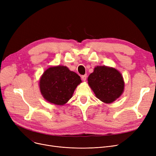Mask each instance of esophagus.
<instances>
[{"label": "esophagus", "instance_id": "obj_1", "mask_svg": "<svg viewBox=\"0 0 156 156\" xmlns=\"http://www.w3.org/2000/svg\"><path fill=\"white\" fill-rule=\"evenodd\" d=\"M81 79H82V80H83V81H86V80H87V75L81 76Z\"/></svg>", "mask_w": 156, "mask_h": 156}]
</instances>
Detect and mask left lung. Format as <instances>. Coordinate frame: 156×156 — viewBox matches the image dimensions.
<instances>
[{
    "label": "left lung",
    "instance_id": "8db88e82",
    "mask_svg": "<svg viewBox=\"0 0 156 156\" xmlns=\"http://www.w3.org/2000/svg\"><path fill=\"white\" fill-rule=\"evenodd\" d=\"M88 83L96 97L102 102L110 104L122 95L125 81L121 73L116 68L97 66L88 77Z\"/></svg>",
    "mask_w": 156,
    "mask_h": 156
}]
</instances>
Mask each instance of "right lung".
Returning a JSON list of instances; mask_svg holds the SVG:
<instances>
[{"label": "right lung", "instance_id": "1", "mask_svg": "<svg viewBox=\"0 0 156 156\" xmlns=\"http://www.w3.org/2000/svg\"><path fill=\"white\" fill-rule=\"evenodd\" d=\"M81 83L78 74L64 66L48 68L41 76L39 88L45 101L57 105L66 104Z\"/></svg>", "mask_w": 156, "mask_h": 156}]
</instances>
